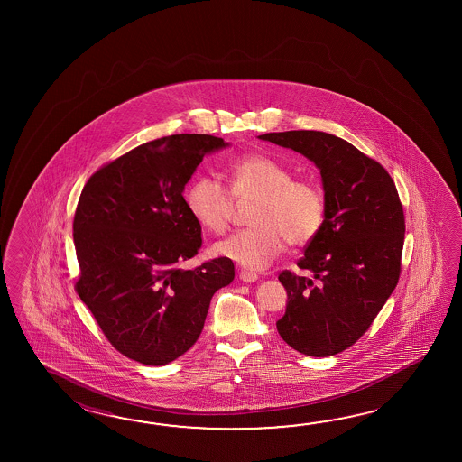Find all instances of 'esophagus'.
Returning <instances> with one entry per match:
<instances>
[{"instance_id":"1","label":"esophagus","mask_w":462,"mask_h":462,"mask_svg":"<svg viewBox=\"0 0 462 462\" xmlns=\"http://www.w3.org/2000/svg\"><path fill=\"white\" fill-rule=\"evenodd\" d=\"M239 279H241L243 282H245V284H251V282L257 281V274L253 273V271H245V269H243V271L239 273Z\"/></svg>"}]
</instances>
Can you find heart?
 Listing matches in <instances>:
<instances>
[{"mask_svg": "<svg viewBox=\"0 0 462 462\" xmlns=\"http://www.w3.org/2000/svg\"><path fill=\"white\" fill-rule=\"evenodd\" d=\"M227 189L219 180L201 175L187 191V205L198 225L209 233L226 231L237 201L253 199V227L215 245V253L245 269L259 271L284 251L285 243L305 245L319 235L325 219L322 189L312 180L294 178L274 158L251 153L227 167Z\"/></svg>", "mask_w": 462, "mask_h": 462, "instance_id": "obj_1", "label": "heart"}]
</instances>
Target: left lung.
<instances>
[{
	"label": "left lung",
	"mask_w": 462,
	"mask_h": 462,
	"mask_svg": "<svg viewBox=\"0 0 462 462\" xmlns=\"http://www.w3.org/2000/svg\"><path fill=\"white\" fill-rule=\"evenodd\" d=\"M259 138L314 162L325 193L322 229L297 263L314 277L279 274L289 302L277 332L300 354H340L370 328L400 279L404 215L394 181L376 160L325 132Z\"/></svg>",
	"instance_id": "1"
}]
</instances>
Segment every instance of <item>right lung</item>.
I'll list each match as a JSON object with an SVG mask.
<instances>
[{
    "label": "right lung",
    "mask_w": 462,
    "mask_h": 462,
    "mask_svg": "<svg viewBox=\"0 0 462 462\" xmlns=\"http://www.w3.org/2000/svg\"><path fill=\"white\" fill-rule=\"evenodd\" d=\"M225 147L205 134L157 138L98 168L80 193L76 291L108 342L138 364L167 365L189 350L211 297L235 279L226 257L180 269L201 247L185 185Z\"/></svg>",
    "instance_id": "obj_1"
}]
</instances>
